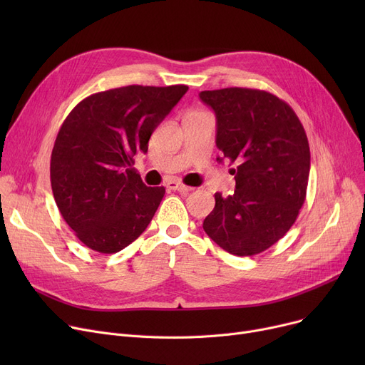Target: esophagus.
I'll list each match as a JSON object with an SVG mask.
<instances>
[{
  "instance_id": "34e87169",
  "label": "esophagus",
  "mask_w": 365,
  "mask_h": 365,
  "mask_svg": "<svg viewBox=\"0 0 365 365\" xmlns=\"http://www.w3.org/2000/svg\"><path fill=\"white\" fill-rule=\"evenodd\" d=\"M165 186H167L168 189H171V190H178V192H183V194L190 192V190H192V187H190V186H186V185H183V183H180V182H176V180L167 182Z\"/></svg>"
}]
</instances>
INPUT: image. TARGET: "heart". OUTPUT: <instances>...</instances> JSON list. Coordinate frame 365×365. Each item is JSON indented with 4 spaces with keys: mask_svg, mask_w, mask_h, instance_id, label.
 Segmentation results:
<instances>
[{
    "mask_svg": "<svg viewBox=\"0 0 365 365\" xmlns=\"http://www.w3.org/2000/svg\"><path fill=\"white\" fill-rule=\"evenodd\" d=\"M195 113H198V112H190L189 115H195Z\"/></svg>",
    "mask_w": 365,
    "mask_h": 365,
    "instance_id": "1",
    "label": "heart"
}]
</instances>
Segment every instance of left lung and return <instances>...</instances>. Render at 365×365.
I'll list each match as a JSON object with an SVG mask.
<instances>
[{
  "mask_svg": "<svg viewBox=\"0 0 365 365\" xmlns=\"http://www.w3.org/2000/svg\"><path fill=\"white\" fill-rule=\"evenodd\" d=\"M200 99L216 113L223 158L238 164L232 168L235 192L215 195V210L202 227L227 253L259 255L289 232L304 202L308 138L292 106L264 90H207Z\"/></svg>",
  "mask_w": 365,
  "mask_h": 365,
  "instance_id": "left-lung-1",
  "label": "left lung"
}]
</instances>
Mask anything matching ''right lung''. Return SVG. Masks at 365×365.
Segmentation results:
<instances>
[{"instance_id": "1", "label": "right lung", "mask_w": 365, "mask_h": 365, "mask_svg": "<svg viewBox=\"0 0 365 365\" xmlns=\"http://www.w3.org/2000/svg\"><path fill=\"white\" fill-rule=\"evenodd\" d=\"M187 86H127L94 93L63 121L51 152L57 208L94 252L112 255L138 240L165 194L133 168L139 150L178 105Z\"/></svg>"}]
</instances>
